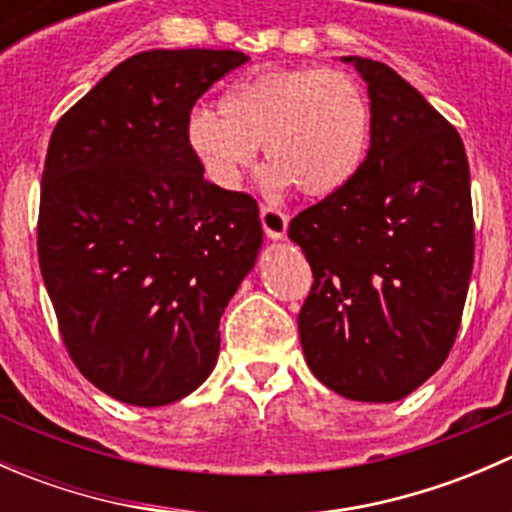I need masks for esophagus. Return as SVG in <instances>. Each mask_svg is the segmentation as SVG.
<instances>
[{
  "label": "esophagus",
  "mask_w": 512,
  "mask_h": 512,
  "mask_svg": "<svg viewBox=\"0 0 512 512\" xmlns=\"http://www.w3.org/2000/svg\"><path fill=\"white\" fill-rule=\"evenodd\" d=\"M260 220H262V230H265V235L270 237V240H282V237H285L289 218L282 213V210L272 208V205H262Z\"/></svg>",
  "instance_id": "esophagus-1"
}]
</instances>
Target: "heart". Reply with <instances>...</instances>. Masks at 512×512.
Here are the masks:
<instances>
[{
	"label": "heart",
	"mask_w": 512,
	"mask_h": 512,
	"mask_svg": "<svg viewBox=\"0 0 512 512\" xmlns=\"http://www.w3.org/2000/svg\"><path fill=\"white\" fill-rule=\"evenodd\" d=\"M223 116L195 108L185 141L210 183L232 190L257 156L267 190L297 185L309 198L342 190L361 168L371 108L354 76L339 69H265L227 89Z\"/></svg>",
	"instance_id": "1"
}]
</instances>
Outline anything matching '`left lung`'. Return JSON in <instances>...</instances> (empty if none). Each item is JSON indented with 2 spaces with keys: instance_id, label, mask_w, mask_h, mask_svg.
I'll use <instances>...</instances> for the list:
<instances>
[{
  "instance_id": "8db88e82",
  "label": "left lung",
  "mask_w": 512,
  "mask_h": 512,
  "mask_svg": "<svg viewBox=\"0 0 512 512\" xmlns=\"http://www.w3.org/2000/svg\"><path fill=\"white\" fill-rule=\"evenodd\" d=\"M369 86L371 143L356 175L289 223L312 267L297 317L327 389L391 404L456 342L473 270L471 173L456 128L381 61L342 56Z\"/></svg>"
}]
</instances>
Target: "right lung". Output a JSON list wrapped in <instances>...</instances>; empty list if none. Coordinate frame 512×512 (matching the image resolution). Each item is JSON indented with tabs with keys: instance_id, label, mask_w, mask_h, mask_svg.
I'll return each mask as SVG.
<instances>
[{
	"instance_id": "add662e5",
	"label": "right lung",
	"mask_w": 512,
	"mask_h": 512,
	"mask_svg": "<svg viewBox=\"0 0 512 512\" xmlns=\"http://www.w3.org/2000/svg\"><path fill=\"white\" fill-rule=\"evenodd\" d=\"M245 61L230 49L141 51L51 133L41 277L74 364L123 404H173L208 379L220 317L255 267V198L208 183L185 141L195 101Z\"/></svg>"
}]
</instances>
